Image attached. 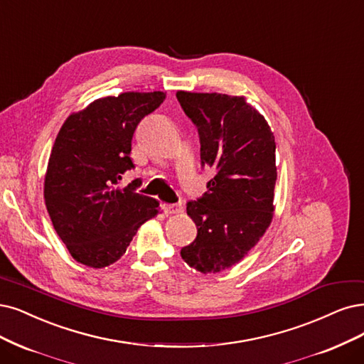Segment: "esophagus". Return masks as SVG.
<instances>
[{
	"mask_svg": "<svg viewBox=\"0 0 364 364\" xmlns=\"http://www.w3.org/2000/svg\"><path fill=\"white\" fill-rule=\"evenodd\" d=\"M161 207H164V211L166 214H178L183 211V207L178 204H164Z\"/></svg>",
	"mask_w": 364,
	"mask_h": 364,
	"instance_id": "obj_1",
	"label": "esophagus"
}]
</instances>
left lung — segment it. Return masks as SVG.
<instances>
[{
	"mask_svg": "<svg viewBox=\"0 0 364 364\" xmlns=\"http://www.w3.org/2000/svg\"><path fill=\"white\" fill-rule=\"evenodd\" d=\"M198 127L200 161L216 172L205 195L187 204L198 235L181 249L200 273H219L243 259L270 226L277 180L274 134L245 96L177 91Z\"/></svg>",
	"mask_w": 364,
	"mask_h": 364,
	"instance_id": "left-lung-1",
	"label": "left lung"
}]
</instances>
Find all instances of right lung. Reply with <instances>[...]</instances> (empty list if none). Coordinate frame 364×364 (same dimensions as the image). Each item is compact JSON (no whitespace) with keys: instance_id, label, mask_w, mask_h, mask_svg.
Segmentation results:
<instances>
[{"instance_id":"1","label":"right lung","mask_w":364,"mask_h":364,"mask_svg":"<svg viewBox=\"0 0 364 364\" xmlns=\"http://www.w3.org/2000/svg\"><path fill=\"white\" fill-rule=\"evenodd\" d=\"M166 92L127 91L73 112L53 142L45 175V204L57 234L75 261L92 268L117 262L136 231L159 214V203L119 187L133 168L132 138L139 121Z\"/></svg>"}]
</instances>
